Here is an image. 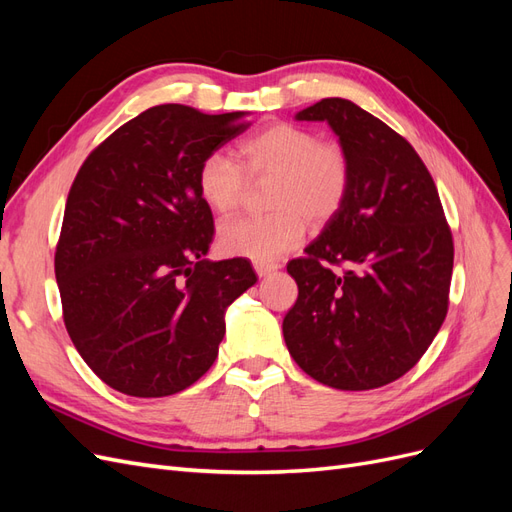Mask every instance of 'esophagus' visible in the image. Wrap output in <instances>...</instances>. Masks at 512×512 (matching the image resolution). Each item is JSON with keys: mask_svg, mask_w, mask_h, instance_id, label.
<instances>
[{"mask_svg": "<svg viewBox=\"0 0 512 512\" xmlns=\"http://www.w3.org/2000/svg\"><path fill=\"white\" fill-rule=\"evenodd\" d=\"M254 269H256V273H258L260 277H265V275H269L271 271L280 269V262H254Z\"/></svg>", "mask_w": 512, "mask_h": 512, "instance_id": "34e87169", "label": "esophagus"}]
</instances>
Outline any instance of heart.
<instances>
[{"mask_svg": "<svg viewBox=\"0 0 512 512\" xmlns=\"http://www.w3.org/2000/svg\"><path fill=\"white\" fill-rule=\"evenodd\" d=\"M237 160L209 153L198 166L196 188L211 211L228 215L243 203L247 179L271 177L267 207L273 211L220 228L222 250L254 262H271L299 245L305 220L314 226L333 220L352 185L348 149L290 121L243 138Z\"/></svg>", "mask_w": 512, "mask_h": 512, "instance_id": "b5f03b06", "label": "heart"}]
</instances>
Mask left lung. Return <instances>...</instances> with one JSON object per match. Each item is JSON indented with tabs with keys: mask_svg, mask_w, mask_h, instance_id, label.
<instances>
[{
	"mask_svg": "<svg viewBox=\"0 0 512 512\" xmlns=\"http://www.w3.org/2000/svg\"><path fill=\"white\" fill-rule=\"evenodd\" d=\"M297 119L329 123L350 153L352 185L305 256L288 262L299 297L282 324L286 346L322 384L378 389L410 371L442 327L453 232L427 166L384 121L344 98Z\"/></svg>",
	"mask_w": 512,
	"mask_h": 512,
	"instance_id": "8db88e82",
	"label": "left lung"
}]
</instances>
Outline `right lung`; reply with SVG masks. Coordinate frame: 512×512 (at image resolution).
Masks as SVG:
<instances>
[{
    "mask_svg": "<svg viewBox=\"0 0 512 512\" xmlns=\"http://www.w3.org/2000/svg\"><path fill=\"white\" fill-rule=\"evenodd\" d=\"M245 113L160 104L89 153L68 194L55 277L74 348L111 389L166 397L218 359L224 312L256 284L247 258L205 260L213 215L198 166Z\"/></svg>",
    "mask_w": 512,
    "mask_h": 512,
    "instance_id": "right-lung-1",
    "label": "right lung"
}]
</instances>
